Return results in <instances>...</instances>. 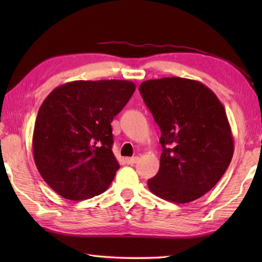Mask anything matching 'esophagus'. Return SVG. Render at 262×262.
Returning <instances> with one entry per match:
<instances>
[{
    "label": "esophagus",
    "instance_id": "34e87169",
    "mask_svg": "<svg viewBox=\"0 0 262 262\" xmlns=\"http://www.w3.org/2000/svg\"><path fill=\"white\" fill-rule=\"evenodd\" d=\"M137 161H139V157H128V158H126V163L128 164V165H134L135 163H137Z\"/></svg>",
    "mask_w": 262,
    "mask_h": 262
}]
</instances>
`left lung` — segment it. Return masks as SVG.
<instances>
[{
	"instance_id": "1",
	"label": "left lung",
	"mask_w": 262,
	"mask_h": 262,
	"mask_svg": "<svg viewBox=\"0 0 262 262\" xmlns=\"http://www.w3.org/2000/svg\"><path fill=\"white\" fill-rule=\"evenodd\" d=\"M139 90L162 133L161 166L149 189L174 203L196 200L219 183L233 156L225 108L194 79H149Z\"/></svg>"
}]
</instances>
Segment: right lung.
<instances>
[{"mask_svg":"<svg viewBox=\"0 0 262 262\" xmlns=\"http://www.w3.org/2000/svg\"><path fill=\"white\" fill-rule=\"evenodd\" d=\"M134 91V83L121 79L74 81L47 96L32 145L39 173L54 192L81 201L108 188L120 167L111 122Z\"/></svg>","mask_w":262,"mask_h":262,"instance_id":"1","label":"right lung"}]
</instances>
